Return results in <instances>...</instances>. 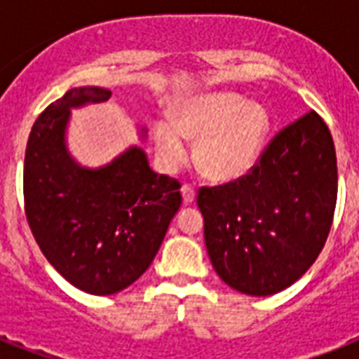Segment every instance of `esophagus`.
Returning a JSON list of instances; mask_svg holds the SVG:
<instances>
[{
  "label": "esophagus",
  "mask_w": 359,
  "mask_h": 359,
  "mask_svg": "<svg viewBox=\"0 0 359 359\" xmlns=\"http://www.w3.org/2000/svg\"><path fill=\"white\" fill-rule=\"evenodd\" d=\"M180 191H182V201H184V205H191L194 199H196V188L191 184H184Z\"/></svg>",
  "instance_id": "obj_1"
}]
</instances>
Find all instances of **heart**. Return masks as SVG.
Listing matches in <instances>:
<instances>
[{"instance_id": "heart-1", "label": "heart", "mask_w": 359, "mask_h": 359, "mask_svg": "<svg viewBox=\"0 0 359 359\" xmlns=\"http://www.w3.org/2000/svg\"><path fill=\"white\" fill-rule=\"evenodd\" d=\"M270 119L259 104H245L236 93H210L182 100L175 121L154 124L156 151L168 168L188 160L184 140L197 141V162L214 180H233L250 171L261 156Z\"/></svg>"}]
</instances>
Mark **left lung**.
Wrapping results in <instances>:
<instances>
[{"label":"left lung","instance_id":"obj_1","mask_svg":"<svg viewBox=\"0 0 359 359\" xmlns=\"http://www.w3.org/2000/svg\"><path fill=\"white\" fill-rule=\"evenodd\" d=\"M335 203L334 140L311 109L279 130L248 173L199 188L197 207L214 270L244 294L281 292L323 251Z\"/></svg>","mask_w":359,"mask_h":359}]
</instances>
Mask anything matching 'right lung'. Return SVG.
Wrapping results in <instances>:
<instances>
[{"instance_id": "right-lung-1", "label": "right lung", "mask_w": 359, "mask_h": 359, "mask_svg": "<svg viewBox=\"0 0 359 359\" xmlns=\"http://www.w3.org/2000/svg\"><path fill=\"white\" fill-rule=\"evenodd\" d=\"M109 97L100 87L65 93L36 117L24 158V210L36 244L70 285L97 296L126 289L151 266L182 203L179 180L154 173L137 147L93 171L69 156L70 108Z\"/></svg>"}]
</instances>
